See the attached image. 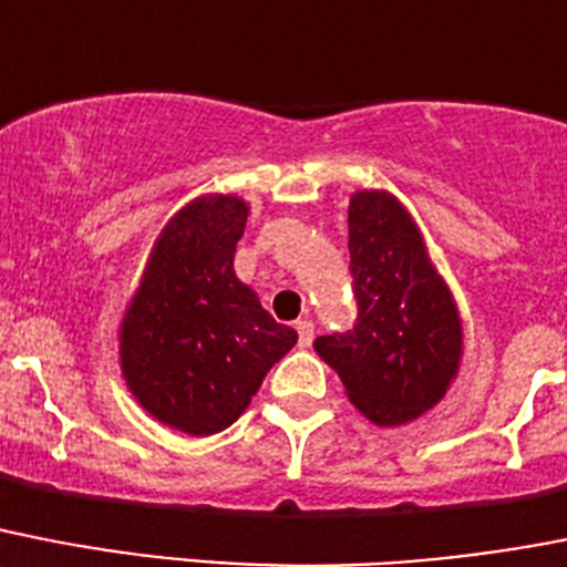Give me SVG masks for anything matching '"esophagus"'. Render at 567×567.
I'll return each mask as SVG.
<instances>
[{
	"label": "esophagus",
	"instance_id": "obj_1",
	"mask_svg": "<svg viewBox=\"0 0 567 567\" xmlns=\"http://www.w3.org/2000/svg\"><path fill=\"white\" fill-rule=\"evenodd\" d=\"M295 330H298V343H301V347H309V343H312V338H316V323L309 321V318L295 321Z\"/></svg>",
	"mask_w": 567,
	"mask_h": 567
}]
</instances>
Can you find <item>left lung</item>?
<instances>
[{
	"label": "left lung",
	"mask_w": 567,
	"mask_h": 567,
	"mask_svg": "<svg viewBox=\"0 0 567 567\" xmlns=\"http://www.w3.org/2000/svg\"><path fill=\"white\" fill-rule=\"evenodd\" d=\"M350 272L358 321L316 338L347 395L379 427L435 408L462 364V318L424 237L390 192L350 197Z\"/></svg>",
	"instance_id": "obj_1"
}]
</instances>
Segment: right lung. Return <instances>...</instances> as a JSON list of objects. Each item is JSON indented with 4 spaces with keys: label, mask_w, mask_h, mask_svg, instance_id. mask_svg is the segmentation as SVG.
Instances as JSON below:
<instances>
[{
    "label": "right lung",
    "mask_w": 567,
    "mask_h": 567,
    "mask_svg": "<svg viewBox=\"0 0 567 567\" xmlns=\"http://www.w3.org/2000/svg\"><path fill=\"white\" fill-rule=\"evenodd\" d=\"M249 206L203 195L154 240L120 323V367L140 408L188 435L229 427L298 332L235 275Z\"/></svg>",
    "instance_id": "1"
}]
</instances>
